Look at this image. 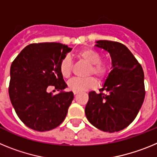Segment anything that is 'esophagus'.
I'll return each instance as SVG.
<instances>
[{"label": "esophagus", "instance_id": "34e87169", "mask_svg": "<svg viewBox=\"0 0 157 157\" xmlns=\"http://www.w3.org/2000/svg\"><path fill=\"white\" fill-rule=\"evenodd\" d=\"M78 94V92H75V91L74 92V95H76V94Z\"/></svg>", "mask_w": 157, "mask_h": 157}]
</instances>
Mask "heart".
<instances>
[{
  "mask_svg": "<svg viewBox=\"0 0 157 157\" xmlns=\"http://www.w3.org/2000/svg\"><path fill=\"white\" fill-rule=\"evenodd\" d=\"M80 60L85 62L89 64V68L87 74L88 75H94L99 78L100 80L104 79L107 75L109 70V63L108 61L101 60V54L99 52L91 48H83L76 54ZM71 59L69 56H65L62 58L59 62V71L64 78H69L72 72ZM97 80L94 77H89L86 78H71L67 82L68 89L75 92H81V91L90 90V89L95 88L97 86Z\"/></svg>",
  "mask_w": 157,
  "mask_h": 157,
  "instance_id": "1",
  "label": "heart"
}]
</instances>
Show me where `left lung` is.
I'll list each match as a JSON object with an SVG mask.
<instances>
[{
    "mask_svg": "<svg viewBox=\"0 0 157 157\" xmlns=\"http://www.w3.org/2000/svg\"><path fill=\"white\" fill-rule=\"evenodd\" d=\"M96 42V47L109 52L112 70L100 94L89 93L85 113L89 122L99 130L117 132L134 121L143 104L144 71L134 55L122 43L106 40Z\"/></svg>",
    "mask_w": 157,
    "mask_h": 157,
    "instance_id": "left-lung-1",
    "label": "left lung"
}]
</instances>
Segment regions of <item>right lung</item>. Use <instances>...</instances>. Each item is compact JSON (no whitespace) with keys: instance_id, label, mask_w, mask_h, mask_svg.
Returning a JSON list of instances; mask_svg holds the SVG:
<instances>
[{"instance_id":"right-lung-1","label":"right lung","mask_w":157,"mask_h":157,"mask_svg":"<svg viewBox=\"0 0 157 157\" xmlns=\"http://www.w3.org/2000/svg\"><path fill=\"white\" fill-rule=\"evenodd\" d=\"M71 49L61 43H34L12 62L9 98L18 117L30 129L47 131L64 120L74 94L63 92L67 86L59 71V62ZM50 86L62 92L48 93Z\"/></svg>"}]
</instances>
